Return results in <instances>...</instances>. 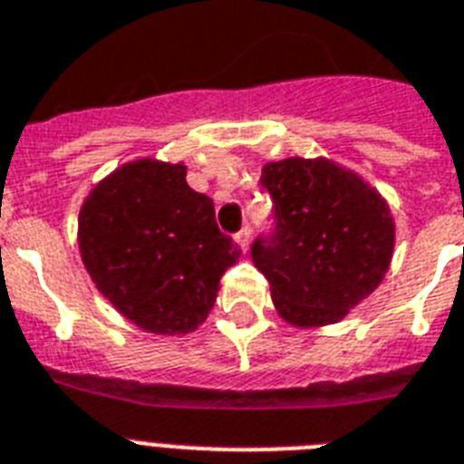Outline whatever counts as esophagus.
Masks as SVG:
<instances>
[{"label":"esophagus","instance_id":"34e87169","mask_svg":"<svg viewBox=\"0 0 464 464\" xmlns=\"http://www.w3.org/2000/svg\"><path fill=\"white\" fill-rule=\"evenodd\" d=\"M235 241L239 244L241 251H246L248 244H251V227H248V225H246V227H241L239 232L235 235Z\"/></svg>","mask_w":464,"mask_h":464}]
</instances>
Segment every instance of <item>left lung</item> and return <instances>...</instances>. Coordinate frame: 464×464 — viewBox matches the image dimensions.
I'll return each mask as SVG.
<instances>
[{"label":"left lung","instance_id":"8db88e82","mask_svg":"<svg viewBox=\"0 0 464 464\" xmlns=\"http://www.w3.org/2000/svg\"><path fill=\"white\" fill-rule=\"evenodd\" d=\"M260 185L273 198V227L256 237L251 258L270 282L275 308L296 327L339 323L389 270V206L324 159L267 163Z\"/></svg>","mask_w":464,"mask_h":464}]
</instances>
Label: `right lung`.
<instances>
[{
	"mask_svg": "<svg viewBox=\"0 0 464 464\" xmlns=\"http://www.w3.org/2000/svg\"><path fill=\"white\" fill-rule=\"evenodd\" d=\"M182 163L144 159L99 182L80 210V254L113 308L154 334L204 323L241 248L223 235Z\"/></svg>",
	"mask_w": 464,
	"mask_h": 464,
	"instance_id": "add662e5",
	"label": "right lung"
}]
</instances>
